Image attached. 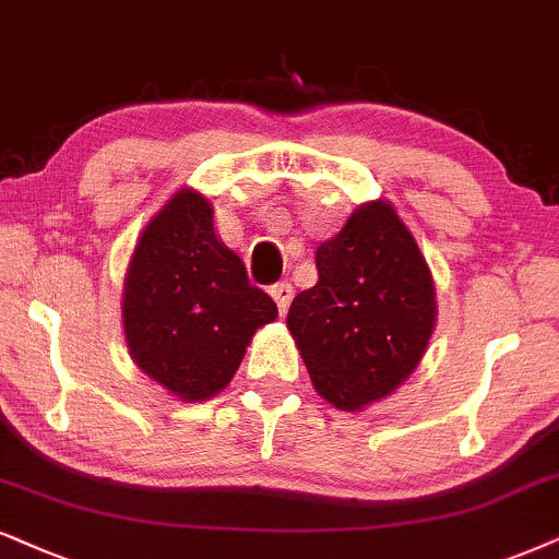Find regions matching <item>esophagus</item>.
I'll use <instances>...</instances> for the list:
<instances>
[{
    "label": "esophagus",
    "mask_w": 559,
    "mask_h": 559,
    "mask_svg": "<svg viewBox=\"0 0 559 559\" xmlns=\"http://www.w3.org/2000/svg\"><path fill=\"white\" fill-rule=\"evenodd\" d=\"M271 296H273V301L278 304V312L286 314L288 304H292V299H294V286L286 284V281H281V284H273Z\"/></svg>",
    "instance_id": "obj_1"
}]
</instances>
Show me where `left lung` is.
<instances>
[{"label": "left lung", "instance_id": "1", "mask_svg": "<svg viewBox=\"0 0 559 559\" xmlns=\"http://www.w3.org/2000/svg\"><path fill=\"white\" fill-rule=\"evenodd\" d=\"M317 284L292 301V330L314 390L356 413L418 369L436 324L426 258L390 201L358 206L317 247Z\"/></svg>", "mask_w": 559, "mask_h": 559}]
</instances>
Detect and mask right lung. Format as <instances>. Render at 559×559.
Here are the masks:
<instances>
[{
  "instance_id": "1",
  "label": "right lung",
  "mask_w": 559,
  "mask_h": 559,
  "mask_svg": "<svg viewBox=\"0 0 559 559\" xmlns=\"http://www.w3.org/2000/svg\"><path fill=\"white\" fill-rule=\"evenodd\" d=\"M278 307L214 231L209 198L182 188L141 231L123 284V332L146 377L182 402L229 384Z\"/></svg>"
}]
</instances>
